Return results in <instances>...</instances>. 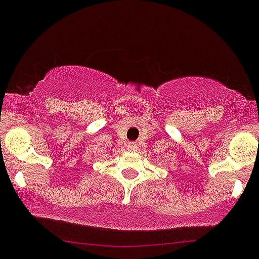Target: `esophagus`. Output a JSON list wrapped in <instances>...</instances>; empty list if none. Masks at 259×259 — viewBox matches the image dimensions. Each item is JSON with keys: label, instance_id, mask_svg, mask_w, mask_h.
Segmentation results:
<instances>
[{"label": "esophagus", "instance_id": "34e87169", "mask_svg": "<svg viewBox=\"0 0 259 259\" xmlns=\"http://www.w3.org/2000/svg\"><path fill=\"white\" fill-rule=\"evenodd\" d=\"M136 149H137L136 144H134V142H131V144H128V150H136Z\"/></svg>", "mask_w": 259, "mask_h": 259}]
</instances>
